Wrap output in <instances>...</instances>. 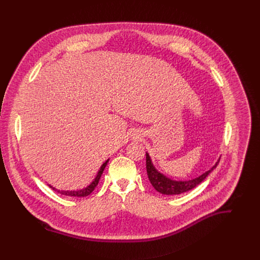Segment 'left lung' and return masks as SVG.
<instances>
[{
	"label": "left lung",
	"mask_w": 260,
	"mask_h": 260,
	"mask_svg": "<svg viewBox=\"0 0 260 260\" xmlns=\"http://www.w3.org/2000/svg\"><path fill=\"white\" fill-rule=\"evenodd\" d=\"M220 158H218V160L216 161V164L207 172H205L204 174H202L201 176L191 179V180H183V181H177V180H173L168 178L167 176H165L164 174H161L160 172H158L155 167L152 164L151 157L149 155V153L146 152V169H147V175L148 178H149L150 183L152 184V186L154 187V189L162 194H167V196H175V194H181L183 192H186L191 190L192 188H194L196 186L203 182L206 177L214 170L216 169V167L219 164Z\"/></svg>",
	"instance_id": "8db88e82"
}]
</instances>
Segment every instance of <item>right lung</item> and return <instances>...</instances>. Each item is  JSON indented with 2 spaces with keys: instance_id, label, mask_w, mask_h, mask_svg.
<instances>
[{
  "instance_id": "right-lung-1",
  "label": "right lung",
  "mask_w": 260,
  "mask_h": 260,
  "mask_svg": "<svg viewBox=\"0 0 260 260\" xmlns=\"http://www.w3.org/2000/svg\"><path fill=\"white\" fill-rule=\"evenodd\" d=\"M108 161H109V158L101 166V169L99 170V172H98L95 178L93 179V181L88 185V186H86V187L83 188V189H79V190H59V189H56L55 187L51 186L50 184H48L49 187L52 188L53 190L59 192L60 194H63V196H67V197H77V198H84V197H87V196H89V194L94 190V188L96 187V185L99 184V181H100V179H101V176H102V174H103V172H104V170H105V168H106Z\"/></svg>"
}]
</instances>
